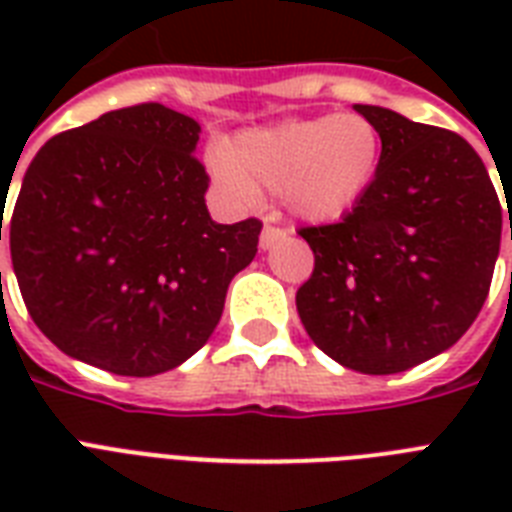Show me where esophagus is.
Here are the masks:
<instances>
[{"label":"esophagus","mask_w":512,"mask_h":512,"mask_svg":"<svg viewBox=\"0 0 512 512\" xmlns=\"http://www.w3.org/2000/svg\"><path fill=\"white\" fill-rule=\"evenodd\" d=\"M287 239V231L284 228H279V225H265L263 233H260V249H271L276 241Z\"/></svg>","instance_id":"34e87169"}]
</instances>
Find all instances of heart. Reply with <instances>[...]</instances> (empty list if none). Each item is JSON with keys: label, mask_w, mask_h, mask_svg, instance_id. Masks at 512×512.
I'll return each instance as SVG.
<instances>
[{"label": "heart", "mask_w": 512, "mask_h": 512, "mask_svg": "<svg viewBox=\"0 0 512 512\" xmlns=\"http://www.w3.org/2000/svg\"><path fill=\"white\" fill-rule=\"evenodd\" d=\"M380 159L374 122L361 114H324L239 132L212 159V175L236 199L255 201L257 188H268L300 220L329 223L364 199Z\"/></svg>", "instance_id": "1"}]
</instances>
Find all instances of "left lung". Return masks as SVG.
Wrapping results in <instances>:
<instances>
[{"label": "left lung", "mask_w": 512, "mask_h": 512, "mask_svg": "<svg viewBox=\"0 0 512 512\" xmlns=\"http://www.w3.org/2000/svg\"><path fill=\"white\" fill-rule=\"evenodd\" d=\"M353 108L380 130V170L340 223L300 228L316 265L297 289V313L337 364L396 374L452 348L476 321L500 255L502 207L457 132Z\"/></svg>", "instance_id": "left-lung-1"}]
</instances>
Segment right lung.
<instances>
[{
  "mask_svg": "<svg viewBox=\"0 0 512 512\" xmlns=\"http://www.w3.org/2000/svg\"><path fill=\"white\" fill-rule=\"evenodd\" d=\"M199 122L162 103L47 140L7 220L34 324L66 356L124 377L170 372L215 332L263 223H215ZM0 217V241H2Z\"/></svg>",
  "mask_w": 512,
  "mask_h": 512,
  "instance_id": "add662e5",
  "label": "right lung"
}]
</instances>
